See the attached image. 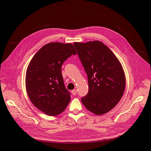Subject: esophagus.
<instances>
[{"instance_id":"1","label":"esophagus","mask_w":151,"mask_h":151,"mask_svg":"<svg viewBox=\"0 0 151 151\" xmlns=\"http://www.w3.org/2000/svg\"><path fill=\"white\" fill-rule=\"evenodd\" d=\"M72 93L73 95H74V96L76 95V94H77V90H73L72 91Z\"/></svg>"}]
</instances>
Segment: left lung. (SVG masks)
<instances>
[{
    "label": "left lung",
    "instance_id": "obj_1",
    "mask_svg": "<svg viewBox=\"0 0 151 151\" xmlns=\"http://www.w3.org/2000/svg\"><path fill=\"white\" fill-rule=\"evenodd\" d=\"M73 44L88 77V93L81 101L96 115L107 113L118 103L124 92L125 76L121 64L100 41Z\"/></svg>",
    "mask_w": 151,
    "mask_h": 151
}]
</instances>
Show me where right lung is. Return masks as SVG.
Wrapping results in <instances>:
<instances>
[{"instance_id": "obj_1", "label": "right lung", "mask_w": 151, "mask_h": 151, "mask_svg": "<svg viewBox=\"0 0 151 151\" xmlns=\"http://www.w3.org/2000/svg\"><path fill=\"white\" fill-rule=\"evenodd\" d=\"M76 51L71 44L51 42L33 56L27 69L26 87L35 106L49 116L62 113L70 101L61 73L63 63Z\"/></svg>"}]
</instances>
